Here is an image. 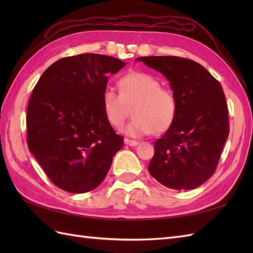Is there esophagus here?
<instances>
[{"label": "esophagus", "mask_w": 253, "mask_h": 253, "mask_svg": "<svg viewBox=\"0 0 253 253\" xmlns=\"http://www.w3.org/2000/svg\"><path fill=\"white\" fill-rule=\"evenodd\" d=\"M125 144H128V146H130V147H136L137 144H138V142L137 141H135V140H130V139H125Z\"/></svg>", "instance_id": "obj_1"}]
</instances>
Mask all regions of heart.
Instances as JSON below:
<instances>
[{
    "label": "heart",
    "mask_w": 253,
    "mask_h": 253,
    "mask_svg": "<svg viewBox=\"0 0 253 253\" xmlns=\"http://www.w3.org/2000/svg\"><path fill=\"white\" fill-rule=\"evenodd\" d=\"M120 93L106 88L102 103L106 118L113 126H121L132 106V120L124 128L130 137L153 132L161 135L169 129L177 115L178 103L174 92L162 88L159 79L147 73H128L118 82Z\"/></svg>",
    "instance_id": "1"
}]
</instances>
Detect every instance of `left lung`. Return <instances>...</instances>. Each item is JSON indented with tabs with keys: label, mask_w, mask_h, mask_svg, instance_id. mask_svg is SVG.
<instances>
[{
	"label": "left lung",
	"mask_w": 253,
	"mask_h": 253,
	"mask_svg": "<svg viewBox=\"0 0 253 253\" xmlns=\"http://www.w3.org/2000/svg\"><path fill=\"white\" fill-rule=\"evenodd\" d=\"M162 73L177 98L173 125L154 144L149 173L170 189H193L216 169L229 133L221 84L200 64L178 56L136 58Z\"/></svg>",
	"instance_id": "left-lung-1"
}]
</instances>
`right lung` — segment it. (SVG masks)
Returning <instances> with one entry per match:
<instances>
[{"instance_id": "right-lung-1", "label": "right lung", "mask_w": 253, "mask_h": 253, "mask_svg": "<svg viewBox=\"0 0 253 253\" xmlns=\"http://www.w3.org/2000/svg\"><path fill=\"white\" fill-rule=\"evenodd\" d=\"M126 65L113 56L84 53L53 63L41 75L27 107V143L61 189L98 187L124 144L103 110L107 75Z\"/></svg>"}]
</instances>
